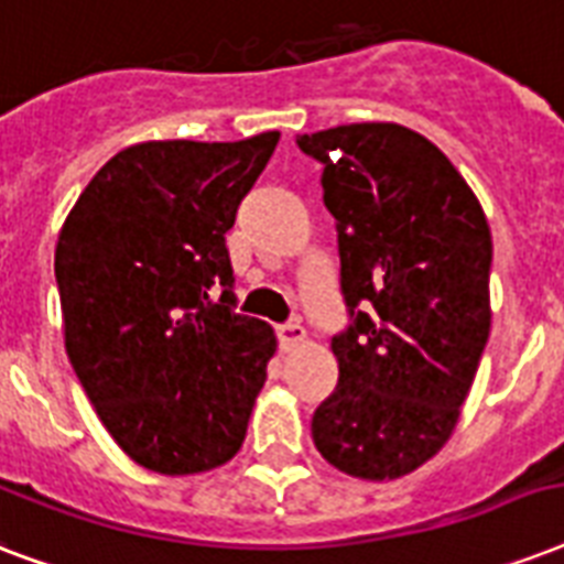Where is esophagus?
Segmentation results:
<instances>
[{"label": "esophagus", "mask_w": 564, "mask_h": 564, "mask_svg": "<svg viewBox=\"0 0 564 564\" xmlns=\"http://www.w3.org/2000/svg\"><path fill=\"white\" fill-rule=\"evenodd\" d=\"M278 343H281L283 351H292V348H299L301 343H304V327L299 325V322H286V325H278Z\"/></svg>", "instance_id": "1"}]
</instances>
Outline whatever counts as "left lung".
I'll list each match as a JSON object with an SVG mask.
<instances>
[{
    "label": "left lung",
    "mask_w": 564,
    "mask_h": 564,
    "mask_svg": "<svg viewBox=\"0 0 564 564\" xmlns=\"http://www.w3.org/2000/svg\"><path fill=\"white\" fill-rule=\"evenodd\" d=\"M336 219L348 325L313 442L339 471L394 480L445 445L489 343L491 234L454 163L410 128L301 134Z\"/></svg>",
    "instance_id": "1"
}]
</instances>
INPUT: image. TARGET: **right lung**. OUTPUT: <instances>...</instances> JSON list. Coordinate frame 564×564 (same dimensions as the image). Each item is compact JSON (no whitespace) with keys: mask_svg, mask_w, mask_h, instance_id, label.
<instances>
[{"mask_svg":"<svg viewBox=\"0 0 564 564\" xmlns=\"http://www.w3.org/2000/svg\"><path fill=\"white\" fill-rule=\"evenodd\" d=\"M278 140L128 145L61 228L66 354L101 424L149 471H210L242 447L278 343L234 310L225 234Z\"/></svg>","mask_w":564,"mask_h":564,"instance_id":"add662e5","label":"right lung"}]
</instances>
